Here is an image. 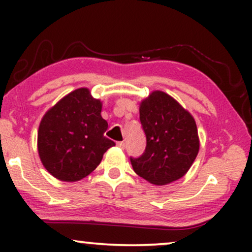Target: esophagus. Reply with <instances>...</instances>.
Wrapping results in <instances>:
<instances>
[{
	"label": "esophagus",
	"mask_w": 252,
	"mask_h": 252,
	"mask_svg": "<svg viewBox=\"0 0 252 252\" xmlns=\"http://www.w3.org/2000/svg\"><path fill=\"white\" fill-rule=\"evenodd\" d=\"M125 142H124V141H122V142H117V147H119L120 149H125Z\"/></svg>",
	"instance_id": "obj_1"
}]
</instances>
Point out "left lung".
I'll use <instances>...</instances> for the list:
<instances>
[{
	"mask_svg": "<svg viewBox=\"0 0 252 252\" xmlns=\"http://www.w3.org/2000/svg\"><path fill=\"white\" fill-rule=\"evenodd\" d=\"M140 120L147 147L142 156L130 158L134 172L157 186L184 177L199 150L194 117L172 96L154 91L140 103Z\"/></svg>",
	"mask_w": 252,
	"mask_h": 252,
	"instance_id": "8db88e82",
	"label": "left lung"
}]
</instances>
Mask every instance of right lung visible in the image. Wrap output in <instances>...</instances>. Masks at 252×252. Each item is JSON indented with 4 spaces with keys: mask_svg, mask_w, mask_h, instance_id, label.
<instances>
[{
    "mask_svg": "<svg viewBox=\"0 0 252 252\" xmlns=\"http://www.w3.org/2000/svg\"><path fill=\"white\" fill-rule=\"evenodd\" d=\"M101 99L78 88L48 110L37 130L41 163L58 180L74 182L92 173L115 142L104 136Z\"/></svg>",
    "mask_w": 252,
    "mask_h": 252,
    "instance_id": "1",
    "label": "right lung"
}]
</instances>
